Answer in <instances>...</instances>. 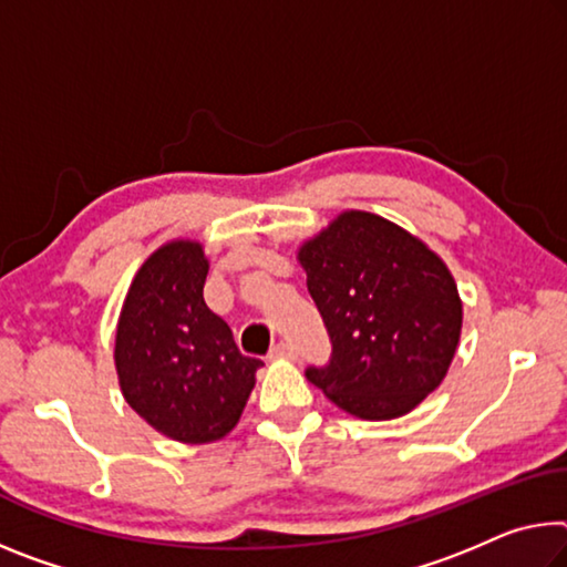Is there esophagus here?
I'll list each match as a JSON object with an SVG mask.
<instances>
[{"label": "esophagus", "instance_id": "34e87169", "mask_svg": "<svg viewBox=\"0 0 567 567\" xmlns=\"http://www.w3.org/2000/svg\"><path fill=\"white\" fill-rule=\"evenodd\" d=\"M272 361H295L298 358V350H295L290 343H277L272 348V353H269Z\"/></svg>", "mask_w": 567, "mask_h": 567}]
</instances>
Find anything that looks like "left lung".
Segmentation results:
<instances>
[{
	"instance_id": "obj_1",
	"label": "left lung",
	"mask_w": 567,
	"mask_h": 567,
	"mask_svg": "<svg viewBox=\"0 0 567 567\" xmlns=\"http://www.w3.org/2000/svg\"><path fill=\"white\" fill-rule=\"evenodd\" d=\"M332 358L312 385L365 421L409 413L444 381L462 338L454 275L426 241L379 214L340 212L298 247Z\"/></svg>"
}]
</instances>
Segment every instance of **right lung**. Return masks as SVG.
Masks as SVG:
<instances>
[{
  "label": "right lung",
  "instance_id": "1",
  "mask_svg": "<svg viewBox=\"0 0 567 567\" xmlns=\"http://www.w3.org/2000/svg\"><path fill=\"white\" fill-rule=\"evenodd\" d=\"M202 241L161 245L125 292L115 326V373L128 406L182 444L219 442L237 426L255 373L227 322L206 308Z\"/></svg>",
  "mask_w": 567,
  "mask_h": 567
}]
</instances>
